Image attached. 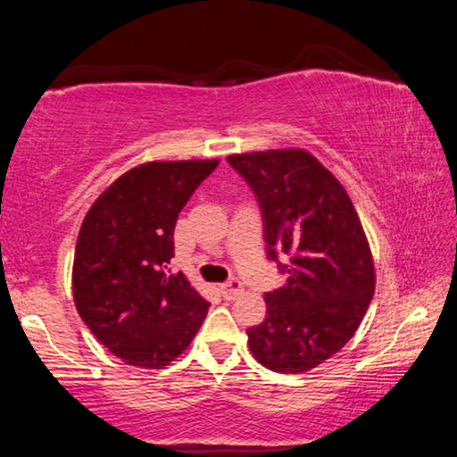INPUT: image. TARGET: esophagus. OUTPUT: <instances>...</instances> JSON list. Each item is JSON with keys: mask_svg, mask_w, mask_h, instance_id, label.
Here are the masks:
<instances>
[{"mask_svg": "<svg viewBox=\"0 0 457 457\" xmlns=\"http://www.w3.org/2000/svg\"><path fill=\"white\" fill-rule=\"evenodd\" d=\"M242 292H244V286H242V282L237 280V278H231V280H228L226 284L221 286L223 298H228V300H236Z\"/></svg>", "mask_w": 457, "mask_h": 457, "instance_id": "1", "label": "esophagus"}]
</instances>
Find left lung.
<instances>
[{
  "instance_id": "8db88e82",
  "label": "left lung",
  "mask_w": 457,
  "mask_h": 457,
  "mask_svg": "<svg viewBox=\"0 0 457 457\" xmlns=\"http://www.w3.org/2000/svg\"><path fill=\"white\" fill-rule=\"evenodd\" d=\"M256 195L268 258L288 280L266 292V319L247 345L276 373H304L349 343L375 292V266L351 197L308 151L229 154Z\"/></svg>"
}]
</instances>
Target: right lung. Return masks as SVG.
<instances>
[{
  "label": "right lung",
  "mask_w": 457,
  "mask_h": 457,
  "mask_svg": "<svg viewBox=\"0 0 457 457\" xmlns=\"http://www.w3.org/2000/svg\"><path fill=\"white\" fill-rule=\"evenodd\" d=\"M220 161H151L120 175L82 221L74 252L76 311L108 351L163 369L191 345L210 303L175 256L177 218Z\"/></svg>",
  "instance_id": "right-lung-1"
}]
</instances>
